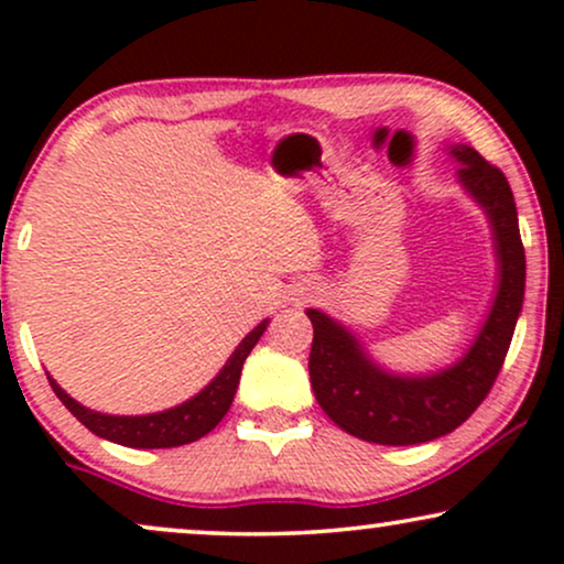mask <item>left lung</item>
Segmentation results:
<instances>
[{
    "instance_id": "8db88e82",
    "label": "left lung",
    "mask_w": 564,
    "mask_h": 564,
    "mask_svg": "<svg viewBox=\"0 0 564 564\" xmlns=\"http://www.w3.org/2000/svg\"><path fill=\"white\" fill-rule=\"evenodd\" d=\"M456 180L485 212L494 236L498 286L480 332L456 364L430 373H398L368 355L358 334L323 310L310 307L313 349L310 381L326 416L366 443L419 445L462 426L501 371L525 300V249L517 206L501 170L475 148L445 145Z\"/></svg>"
}]
</instances>
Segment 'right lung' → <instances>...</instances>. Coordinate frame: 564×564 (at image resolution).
Instances as JSON below:
<instances>
[{"label":"right lung","instance_id":"obj_1","mask_svg":"<svg viewBox=\"0 0 564 564\" xmlns=\"http://www.w3.org/2000/svg\"><path fill=\"white\" fill-rule=\"evenodd\" d=\"M268 323L270 318H264L260 326H254L243 336L241 345L232 349L228 364L219 368L217 377L212 379L204 390L193 394L185 403L166 408V411L159 413L111 416V413L93 411V408L76 403L50 373L47 379L50 384H53L57 398H61V403L66 405L89 432H95L97 437L127 445V448H177V445H187L193 443V440L209 435V432L223 422L225 413L230 411L232 398H236L243 360L249 358V352L254 349L257 341H260Z\"/></svg>","mask_w":564,"mask_h":564}]
</instances>
